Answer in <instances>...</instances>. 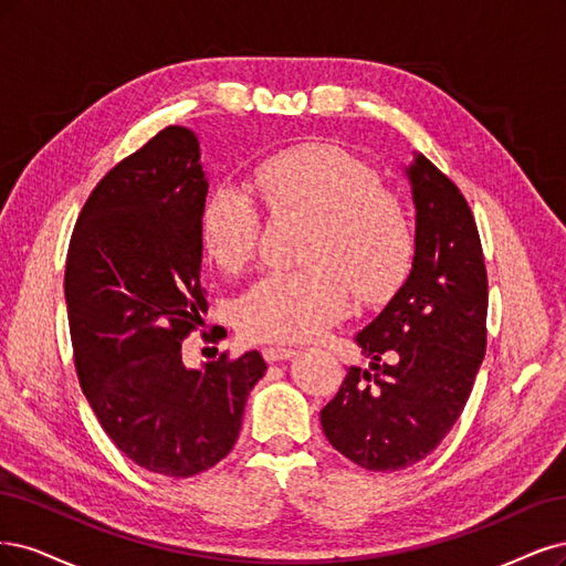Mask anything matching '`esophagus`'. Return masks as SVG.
Instances as JSON below:
<instances>
[{"instance_id":"34e87169","label":"esophagus","mask_w":566,"mask_h":566,"mask_svg":"<svg viewBox=\"0 0 566 566\" xmlns=\"http://www.w3.org/2000/svg\"><path fill=\"white\" fill-rule=\"evenodd\" d=\"M294 353L296 350L291 348V345H265L263 348V357L268 361H282V359H289Z\"/></svg>"}]
</instances>
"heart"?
I'll return each mask as SVG.
<instances>
[{
    "mask_svg": "<svg viewBox=\"0 0 566 566\" xmlns=\"http://www.w3.org/2000/svg\"><path fill=\"white\" fill-rule=\"evenodd\" d=\"M251 188L272 216L310 221L303 270L265 272L237 301V324L253 338L301 340L338 322L359 303L390 296L405 280L413 234L399 199L378 174L336 145L310 143L263 159ZM209 256L228 272L259 247L261 209L249 190L221 186L199 213Z\"/></svg>",
    "mask_w": 566,
    "mask_h": 566,
    "instance_id": "b5f03b06",
    "label": "heart"
}]
</instances>
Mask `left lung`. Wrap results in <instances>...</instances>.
Instances as JSON below:
<instances>
[{"label":"left lung","mask_w":566,"mask_h":566,"mask_svg":"<svg viewBox=\"0 0 566 566\" xmlns=\"http://www.w3.org/2000/svg\"><path fill=\"white\" fill-rule=\"evenodd\" d=\"M416 207L407 282L357 334L369 369L350 367L319 413L353 463L392 472L423 461L459 421L486 350V268L475 218L423 155L405 169Z\"/></svg>","instance_id":"8db88e82"}]
</instances>
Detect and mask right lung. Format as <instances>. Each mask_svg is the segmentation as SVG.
<instances>
[{"mask_svg": "<svg viewBox=\"0 0 566 566\" xmlns=\"http://www.w3.org/2000/svg\"><path fill=\"white\" fill-rule=\"evenodd\" d=\"M199 140L167 126L88 195L72 230L65 303L80 386L122 453L157 475L223 461L265 361L223 353L188 369L180 343L202 324Z\"/></svg>", "mask_w": 566, "mask_h": 566, "instance_id": "add662e5", "label": "right lung"}]
</instances>
